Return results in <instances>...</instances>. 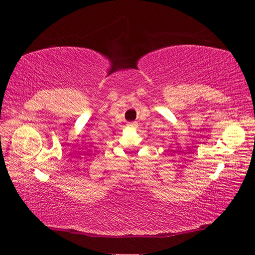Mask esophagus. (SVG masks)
<instances>
[{
	"label": "esophagus",
	"mask_w": 255,
	"mask_h": 255,
	"mask_svg": "<svg viewBox=\"0 0 255 255\" xmlns=\"http://www.w3.org/2000/svg\"><path fill=\"white\" fill-rule=\"evenodd\" d=\"M127 126H128L129 128H136V127L138 126V124H137L136 122H132V123H128V124H127Z\"/></svg>",
	"instance_id": "1"
}]
</instances>
